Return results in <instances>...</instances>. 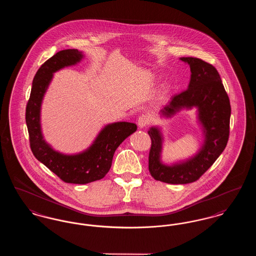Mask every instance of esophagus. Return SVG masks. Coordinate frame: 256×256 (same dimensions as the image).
<instances>
[{
  "label": "esophagus",
  "instance_id": "1",
  "mask_svg": "<svg viewBox=\"0 0 256 256\" xmlns=\"http://www.w3.org/2000/svg\"><path fill=\"white\" fill-rule=\"evenodd\" d=\"M150 117H148V115H141V116L138 118L137 124H138L139 128H143L146 126L150 124Z\"/></svg>",
  "mask_w": 256,
  "mask_h": 256
}]
</instances>
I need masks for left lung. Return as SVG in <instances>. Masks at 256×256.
I'll return each mask as SVG.
<instances>
[{"label":"left lung","mask_w":256,"mask_h":256,"mask_svg":"<svg viewBox=\"0 0 256 256\" xmlns=\"http://www.w3.org/2000/svg\"><path fill=\"white\" fill-rule=\"evenodd\" d=\"M180 60L190 66L189 86L182 93L172 96L161 113L170 117L182 108H196L206 139L195 156L169 166L160 160L162 135L158 128H150L148 134L152 146L148 170L156 180L170 184H187L198 180L224 152L230 137L232 108L217 69L196 58H182Z\"/></svg>","instance_id":"1"}]
</instances>
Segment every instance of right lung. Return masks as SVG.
<instances>
[{
  "instance_id": "add662e5",
  "label": "right lung",
  "mask_w": 256,
  "mask_h": 256,
  "mask_svg": "<svg viewBox=\"0 0 256 256\" xmlns=\"http://www.w3.org/2000/svg\"><path fill=\"white\" fill-rule=\"evenodd\" d=\"M82 58V52L68 49L56 52L45 61L34 76L26 108V122L34 156L62 182L74 184H86L104 178L111 167L116 148L137 130V126L134 122L108 124L100 130L91 146L84 152L74 156L56 152L45 142L41 132L40 110L52 74L64 67L76 64Z\"/></svg>"
}]
</instances>
